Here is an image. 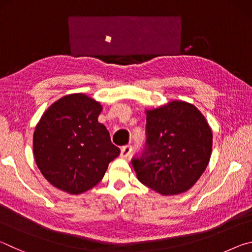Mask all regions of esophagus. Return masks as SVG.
Returning <instances> with one entry per match:
<instances>
[{
    "label": "esophagus",
    "mask_w": 252,
    "mask_h": 252,
    "mask_svg": "<svg viewBox=\"0 0 252 252\" xmlns=\"http://www.w3.org/2000/svg\"><path fill=\"white\" fill-rule=\"evenodd\" d=\"M131 151H132V147L131 146H125L121 149V158H127L131 155Z\"/></svg>",
    "instance_id": "obj_1"
}]
</instances>
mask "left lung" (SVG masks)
Listing matches in <instances>:
<instances>
[{
	"label": "left lung",
	"mask_w": 252,
	"mask_h": 252,
	"mask_svg": "<svg viewBox=\"0 0 252 252\" xmlns=\"http://www.w3.org/2000/svg\"><path fill=\"white\" fill-rule=\"evenodd\" d=\"M147 149L132 160L138 180L156 192L176 195L194 186L209 164L212 130L193 104L170 101L146 110Z\"/></svg>",
	"instance_id": "8db88e82"
}]
</instances>
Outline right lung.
Returning a JSON list of instances; mask_svg holds the SVG:
<instances>
[{"label": "right lung", "mask_w": 252, "mask_h": 252, "mask_svg": "<svg viewBox=\"0 0 252 252\" xmlns=\"http://www.w3.org/2000/svg\"><path fill=\"white\" fill-rule=\"evenodd\" d=\"M100 102L72 93L51 104L33 134L37 168L53 187L80 194L99 183L120 155L106 127L97 121Z\"/></svg>", "instance_id": "obj_1"}]
</instances>
